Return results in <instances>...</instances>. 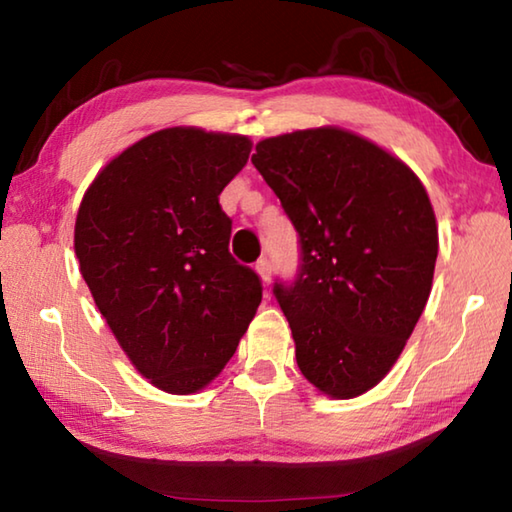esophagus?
<instances>
[{"instance_id":"34e87169","label":"esophagus","mask_w":512,"mask_h":512,"mask_svg":"<svg viewBox=\"0 0 512 512\" xmlns=\"http://www.w3.org/2000/svg\"><path fill=\"white\" fill-rule=\"evenodd\" d=\"M255 271L259 277H262V282L271 280V264H268V259H259V262L255 264Z\"/></svg>"}]
</instances>
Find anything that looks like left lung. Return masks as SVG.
I'll list each match as a JSON object with an SVG mask.
<instances>
[{
	"mask_svg": "<svg viewBox=\"0 0 512 512\" xmlns=\"http://www.w3.org/2000/svg\"><path fill=\"white\" fill-rule=\"evenodd\" d=\"M255 151L300 235L298 280L275 284L298 368L323 395L352 400L391 372L429 300V194L404 160L339 126L266 137Z\"/></svg>",
	"mask_w": 512,
	"mask_h": 512,
	"instance_id": "obj_1",
	"label": "left lung"
}]
</instances>
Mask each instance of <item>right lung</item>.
Segmentation results:
<instances>
[{
    "label": "right lung",
    "mask_w": 512,
    "mask_h": 512,
    "mask_svg": "<svg viewBox=\"0 0 512 512\" xmlns=\"http://www.w3.org/2000/svg\"><path fill=\"white\" fill-rule=\"evenodd\" d=\"M250 151L246 135L162 128L117 153L76 212L83 280L128 361L164 393L219 377L262 302L259 277L228 253L219 205Z\"/></svg>",
    "instance_id": "1"
}]
</instances>
